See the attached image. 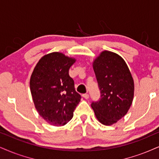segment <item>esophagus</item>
Returning <instances> with one entry per match:
<instances>
[{"label": "esophagus", "mask_w": 159, "mask_h": 159, "mask_svg": "<svg viewBox=\"0 0 159 159\" xmlns=\"http://www.w3.org/2000/svg\"><path fill=\"white\" fill-rule=\"evenodd\" d=\"M83 97L85 98V99H88L89 98V93H84Z\"/></svg>", "instance_id": "34e87169"}]
</instances>
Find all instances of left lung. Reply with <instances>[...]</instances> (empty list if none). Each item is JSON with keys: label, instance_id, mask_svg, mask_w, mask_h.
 <instances>
[{"label": "left lung", "instance_id": "obj_1", "mask_svg": "<svg viewBox=\"0 0 159 159\" xmlns=\"http://www.w3.org/2000/svg\"><path fill=\"white\" fill-rule=\"evenodd\" d=\"M100 98L91 107L102 124L111 125L126 114L134 99V83L125 60L104 51L93 63Z\"/></svg>", "mask_w": 159, "mask_h": 159}]
</instances>
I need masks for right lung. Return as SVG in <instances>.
Returning a JSON list of instances; mask_svg holds the SVG:
<instances>
[{"mask_svg": "<svg viewBox=\"0 0 159 159\" xmlns=\"http://www.w3.org/2000/svg\"><path fill=\"white\" fill-rule=\"evenodd\" d=\"M75 60L53 52L39 60L30 79L34 106L41 117L54 126L65 125L72 119L81 95L76 91L68 70Z\"/></svg>", "mask_w": 159, "mask_h": 159, "instance_id": "right-lung-1", "label": "right lung"}]
</instances>
